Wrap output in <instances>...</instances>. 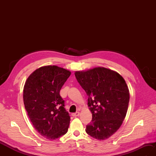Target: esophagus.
<instances>
[{
  "mask_svg": "<svg viewBox=\"0 0 156 156\" xmlns=\"http://www.w3.org/2000/svg\"><path fill=\"white\" fill-rule=\"evenodd\" d=\"M72 115L74 117H78V116L80 115V112H75V113H72Z\"/></svg>",
  "mask_w": 156,
  "mask_h": 156,
  "instance_id": "34e87169",
  "label": "esophagus"
}]
</instances>
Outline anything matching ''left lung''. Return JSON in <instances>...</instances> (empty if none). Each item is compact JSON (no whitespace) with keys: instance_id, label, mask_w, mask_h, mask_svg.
I'll use <instances>...</instances> for the list:
<instances>
[{"instance_id":"8db88e82","label":"left lung","mask_w":156,"mask_h":156,"mask_svg":"<svg viewBox=\"0 0 156 156\" xmlns=\"http://www.w3.org/2000/svg\"><path fill=\"white\" fill-rule=\"evenodd\" d=\"M74 74L88 95L92 115L86 132L98 140H107L120 128L127 114L129 90L125 80L117 72L104 67Z\"/></svg>"}]
</instances>
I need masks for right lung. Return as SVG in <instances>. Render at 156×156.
<instances>
[{"label": "right lung", "mask_w": 156, "mask_h": 156, "mask_svg": "<svg viewBox=\"0 0 156 156\" xmlns=\"http://www.w3.org/2000/svg\"><path fill=\"white\" fill-rule=\"evenodd\" d=\"M71 72L57 66H45L32 72L25 81L23 102L31 123L49 140L67 133L70 117L59 95Z\"/></svg>", "instance_id": "right-lung-1"}]
</instances>
